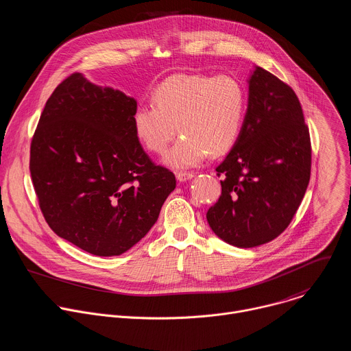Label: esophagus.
Here are the masks:
<instances>
[{"mask_svg":"<svg viewBox=\"0 0 351 351\" xmlns=\"http://www.w3.org/2000/svg\"><path fill=\"white\" fill-rule=\"evenodd\" d=\"M193 178H194V173H191V172H178L176 173V179L179 182H187V180H190Z\"/></svg>","mask_w":351,"mask_h":351,"instance_id":"obj_1","label":"esophagus"}]
</instances>
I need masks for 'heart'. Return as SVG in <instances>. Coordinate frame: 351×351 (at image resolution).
Listing matches in <instances>:
<instances>
[{"label":"heart","mask_w":351,"mask_h":351,"mask_svg":"<svg viewBox=\"0 0 351 351\" xmlns=\"http://www.w3.org/2000/svg\"><path fill=\"white\" fill-rule=\"evenodd\" d=\"M152 100L153 106L134 111V132L147 152L162 154L178 127L182 136L164 158L169 168L197 167L210 153L223 154L240 139L247 92L234 77L175 74L154 89Z\"/></svg>","instance_id":"1"}]
</instances>
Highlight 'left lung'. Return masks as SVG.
<instances>
[{
    "label": "left lung",
    "mask_w": 351,
    "mask_h": 351,
    "mask_svg": "<svg viewBox=\"0 0 351 351\" xmlns=\"http://www.w3.org/2000/svg\"><path fill=\"white\" fill-rule=\"evenodd\" d=\"M248 85L244 127L216 168L221 195L206 212L215 234L239 248L281 234L304 197L311 169L308 128L293 89L258 66Z\"/></svg>",
    "instance_id": "1"
}]
</instances>
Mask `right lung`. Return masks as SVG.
<instances>
[{"label": "right lung", "instance_id": "right-lung-1", "mask_svg": "<svg viewBox=\"0 0 351 351\" xmlns=\"http://www.w3.org/2000/svg\"><path fill=\"white\" fill-rule=\"evenodd\" d=\"M136 100L74 73L56 86L30 147V173L43 215L56 234L96 256L138 244L175 190L138 141Z\"/></svg>", "mask_w": 351, "mask_h": 351}]
</instances>
